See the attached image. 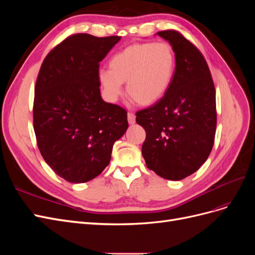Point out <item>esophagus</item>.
Wrapping results in <instances>:
<instances>
[{"label":"esophagus","mask_w":255,"mask_h":255,"mask_svg":"<svg viewBox=\"0 0 255 255\" xmlns=\"http://www.w3.org/2000/svg\"><path fill=\"white\" fill-rule=\"evenodd\" d=\"M128 121L129 125H134L135 121H136V116H135V114L128 113Z\"/></svg>","instance_id":"esophagus-1"}]
</instances>
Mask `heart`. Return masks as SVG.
Instances as JSON below:
<instances>
[{
    "instance_id": "obj_1",
    "label": "heart",
    "mask_w": 255,
    "mask_h": 255,
    "mask_svg": "<svg viewBox=\"0 0 255 255\" xmlns=\"http://www.w3.org/2000/svg\"><path fill=\"white\" fill-rule=\"evenodd\" d=\"M175 54L167 42L133 43L114 55L110 70L101 69L98 80L105 98L116 102L127 83V94L141 106L163 98L173 79Z\"/></svg>"
}]
</instances>
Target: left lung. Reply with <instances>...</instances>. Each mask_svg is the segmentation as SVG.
Returning <instances> with one entry per match:
<instances>
[{"mask_svg": "<svg viewBox=\"0 0 255 255\" xmlns=\"http://www.w3.org/2000/svg\"><path fill=\"white\" fill-rule=\"evenodd\" d=\"M158 36L175 54L173 79L166 95L138 111L136 122L145 130L141 153L157 175L180 181L196 172L213 149L217 112L210 68L195 44L174 29Z\"/></svg>", "mask_w": 255, "mask_h": 255, "instance_id": "obj_1", "label": "left lung"}]
</instances>
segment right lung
I'll return each mask as SVG.
<instances>
[{
	"instance_id": "1",
	"label": "right lung",
	"mask_w": 255,
	"mask_h": 255,
	"mask_svg": "<svg viewBox=\"0 0 255 255\" xmlns=\"http://www.w3.org/2000/svg\"><path fill=\"white\" fill-rule=\"evenodd\" d=\"M121 39L74 34L45 56L37 76L34 130L43 159L71 183L95 179L109 166L113 145L128 128V113L104 102L100 61Z\"/></svg>"
}]
</instances>
